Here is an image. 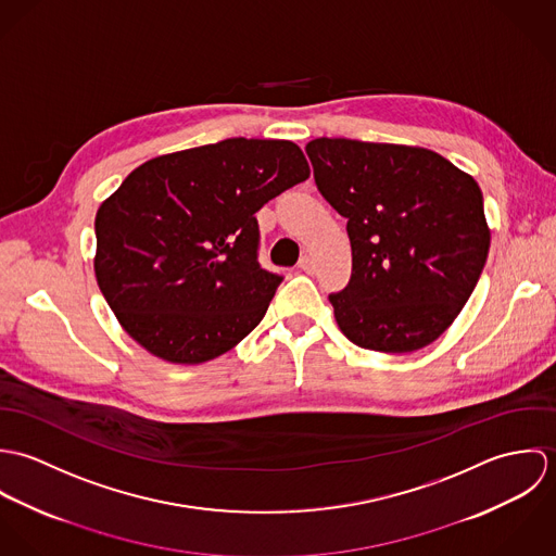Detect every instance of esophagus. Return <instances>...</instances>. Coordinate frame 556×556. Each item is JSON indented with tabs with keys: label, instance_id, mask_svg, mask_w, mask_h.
<instances>
[{
	"label": "esophagus",
	"instance_id": "obj_1",
	"mask_svg": "<svg viewBox=\"0 0 556 556\" xmlns=\"http://www.w3.org/2000/svg\"><path fill=\"white\" fill-rule=\"evenodd\" d=\"M300 269L306 271V274H313V271H315V261H313V256H308V254L302 256V258H300Z\"/></svg>",
	"mask_w": 556,
	"mask_h": 556
}]
</instances>
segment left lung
<instances>
[{"mask_svg":"<svg viewBox=\"0 0 556 556\" xmlns=\"http://www.w3.org/2000/svg\"><path fill=\"white\" fill-rule=\"evenodd\" d=\"M323 199L346 218L353 269L329 295L362 349L410 353L465 308L490 248L476 179L424 148L320 137L306 146Z\"/></svg>","mask_w":556,"mask_h":556,"instance_id":"8db88e82","label":"left lung"}]
</instances>
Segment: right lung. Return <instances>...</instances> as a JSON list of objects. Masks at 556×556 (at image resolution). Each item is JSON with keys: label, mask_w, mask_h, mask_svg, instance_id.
I'll use <instances>...</instances> for the list:
<instances>
[{"label": "right lung", "mask_w": 556, "mask_h": 556, "mask_svg": "<svg viewBox=\"0 0 556 556\" xmlns=\"http://www.w3.org/2000/svg\"><path fill=\"white\" fill-rule=\"evenodd\" d=\"M311 177L278 139H225L137 166L96 214V280L122 327L170 364L231 351L282 282L254 214Z\"/></svg>", "instance_id": "1"}]
</instances>
